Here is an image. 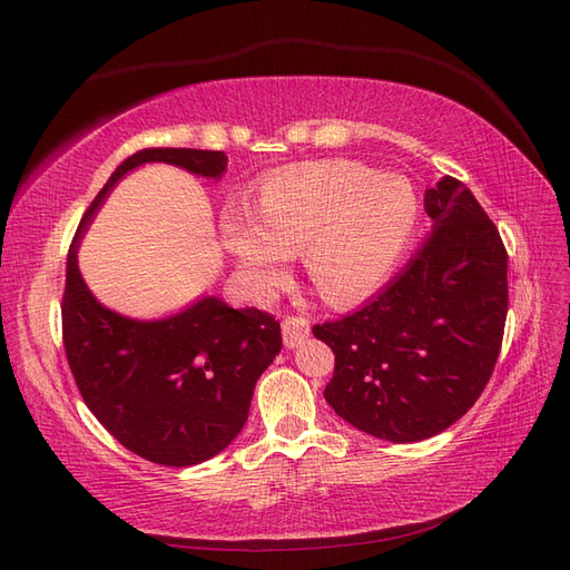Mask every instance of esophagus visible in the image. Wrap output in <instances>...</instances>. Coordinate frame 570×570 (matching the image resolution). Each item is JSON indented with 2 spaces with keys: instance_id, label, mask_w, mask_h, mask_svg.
I'll use <instances>...</instances> for the list:
<instances>
[{
  "instance_id": "34e87169",
  "label": "esophagus",
  "mask_w": 570,
  "mask_h": 570,
  "mask_svg": "<svg viewBox=\"0 0 570 570\" xmlns=\"http://www.w3.org/2000/svg\"><path fill=\"white\" fill-rule=\"evenodd\" d=\"M306 337H308V321L304 316H285L283 318L285 347H297V344Z\"/></svg>"
}]
</instances>
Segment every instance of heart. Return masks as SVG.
<instances>
[{"instance_id":"heart-1","label":"heart","mask_w":570,"mask_h":570,"mask_svg":"<svg viewBox=\"0 0 570 570\" xmlns=\"http://www.w3.org/2000/svg\"><path fill=\"white\" fill-rule=\"evenodd\" d=\"M421 220L419 193L404 176L354 161H306L262 180L256 214L249 206L223 214L220 237L252 289L268 292L287 254L302 249L308 281L342 304L387 278Z\"/></svg>"}]
</instances>
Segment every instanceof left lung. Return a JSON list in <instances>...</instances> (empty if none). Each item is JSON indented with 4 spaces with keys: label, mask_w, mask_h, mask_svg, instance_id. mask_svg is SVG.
I'll list each match as a JSON object with an SVG mask.
<instances>
[{
    "label": "left lung",
    "mask_w": 570,
    "mask_h": 570,
    "mask_svg": "<svg viewBox=\"0 0 570 570\" xmlns=\"http://www.w3.org/2000/svg\"><path fill=\"white\" fill-rule=\"evenodd\" d=\"M433 233L409 266L358 312L314 325L335 354L325 402L390 442L456 423L485 390L509 312L507 247L461 180L425 189Z\"/></svg>",
    "instance_id": "1"
}]
</instances>
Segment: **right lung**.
<instances>
[{"label": "right lung", "mask_w": 570, "mask_h": 570, "mask_svg": "<svg viewBox=\"0 0 570 570\" xmlns=\"http://www.w3.org/2000/svg\"><path fill=\"white\" fill-rule=\"evenodd\" d=\"M164 161L220 178L223 151L149 147L120 164L85 212L66 258L63 347L80 396L132 454L195 465L237 438L254 385L283 347L281 323L258 308L204 297L164 321H135L101 306L78 271L80 237L111 187L135 166Z\"/></svg>", "instance_id": "right-lung-1"}]
</instances>
